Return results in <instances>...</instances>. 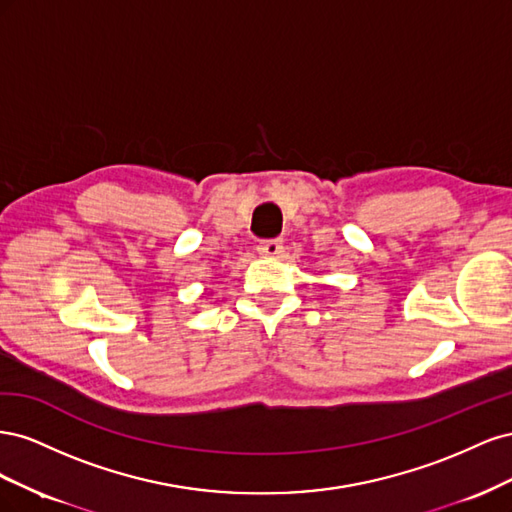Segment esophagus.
<instances>
[{"label":"esophagus","mask_w":512,"mask_h":512,"mask_svg":"<svg viewBox=\"0 0 512 512\" xmlns=\"http://www.w3.org/2000/svg\"><path fill=\"white\" fill-rule=\"evenodd\" d=\"M258 252L262 256H280L284 252V241L282 239H265L258 243Z\"/></svg>","instance_id":"1"}]
</instances>
